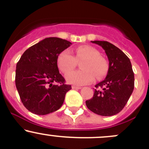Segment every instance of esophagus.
<instances>
[{
    "instance_id": "1",
    "label": "esophagus",
    "mask_w": 149,
    "mask_h": 149,
    "mask_svg": "<svg viewBox=\"0 0 149 149\" xmlns=\"http://www.w3.org/2000/svg\"><path fill=\"white\" fill-rule=\"evenodd\" d=\"M72 89H75V90H79V89H81L82 87L80 86H77V85H72Z\"/></svg>"
}]
</instances>
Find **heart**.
Returning <instances> with one entry per match:
<instances>
[{
	"label": "heart",
	"instance_id": "b5f03b06",
	"mask_svg": "<svg viewBox=\"0 0 149 149\" xmlns=\"http://www.w3.org/2000/svg\"><path fill=\"white\" fill-rule=\"evenodd\" d=\"M84 61L81 63V70L70 72L76 65V61ZM56 64L62 72L70 73L66 74V80L69 83L75 85H87L93 82L95 78L102 79L108 72V63L99 52L90 46H80L77 47L73 56L70 51L64 50L58 55Z\"/></svg>",
	"mask_w": 149,
	"mask_h": 149
}]
</instances>
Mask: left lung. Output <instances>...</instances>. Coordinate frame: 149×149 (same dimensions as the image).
<instances>
[{"mask_svg":"<svg viewBox=\"0 0 149 149\" xmlns=\"http://www.w3.org/2000/svg\"><path fill=\"white\" fill-rule=\"evenodd\" d=\"M105 50L109 67L106 77L95 85L93 98L86 100L87 108L102 116H111L125 107L134 89V73L129 58L120 49L105 41H93Z\"/></svg>","mask_w":149,"mask_h":149,"instance_id":"left-lung-1","label":"left lung"}]
</instances>
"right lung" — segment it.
<instances>
[{"label": "right lung", "mask_w": 149, "mask_h": 149, "mask_svg": "<svg viewBox=\"0 0 149 149\" xmlns=\"http://www.w3.org/2000/svg\"><path fill=\"white\" fill-rule=\"evenodd\" d=\"M71 42L49 37L29 47L16 64V88L27 110L36 115H47L61 108L70 85L59 73L56 59ZM59 83L55 85L54 83Z\"/></svg>", "instance_id": "right-lung-1"}]
</instances>
